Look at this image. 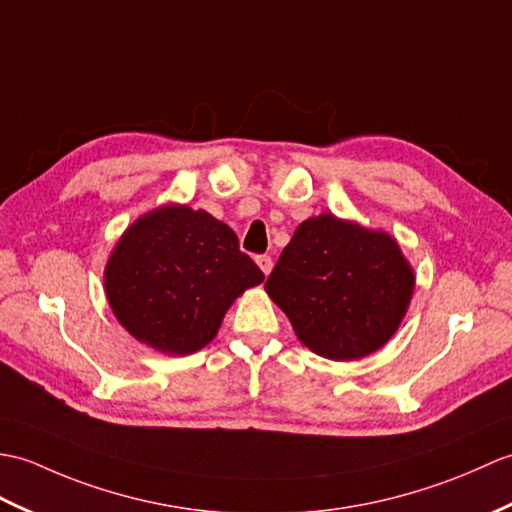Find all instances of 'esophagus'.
Segmentation results:
<instances>
[{"label":"esophagus","mask_w":512,"mask_h":512,"mask_svg":"<svg viewBox=\"0 0 512 512\" xmlns=\"http://www.w3.org/2000/svg\"><path fill=\"white\" fill-rule=\"evenodd\" d=\"M256 263L265 276H269L271 269H274V260H271V256H258Z\"/></svg>","instance_id":"esophagus-1"}]
</instances>
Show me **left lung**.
Masks as SVG:
<instances>
[{"label":"left lung","instance_id":"obj_1","mask_svg":"<svg viewBox=\"0 0 512 512\" xmlns=\"http://www.w3.org/2000/svg\"><path fill=\"white\" fill-rule=\"evenodd\" d=\"M416 274L396 238L331 212L302 221L265 291L315 355L355 361L399 331Z\"/></svg>","mask_w":512,"mask_h":512}]
</instances>
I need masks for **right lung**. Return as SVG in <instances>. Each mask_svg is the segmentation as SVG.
<instances>
[{"mask_svg": "<svg viewBox=\"0 0 512 512\" xmlns=\"http://www.w3.org/2000/svg\"><path fill=\"white\" fill-rule=\"evenodd\" d=\"M105 295L124 331L184 357L217 337L238 295L265 280L230 225L186 203L135 219L111 249Z\"/></svg>", "mask_w": 512, "mask_h": 512, "instance_id": "1", "label": "right lung"}]
</instances>
